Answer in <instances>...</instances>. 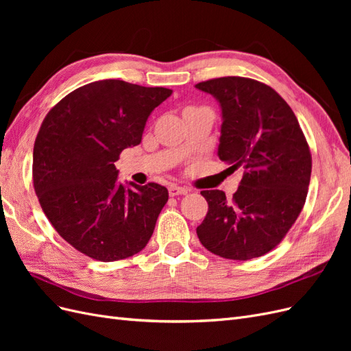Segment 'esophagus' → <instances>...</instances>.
I'll return each instance as SVG.
<instances>
[{
  "label": "esophagus",
  "mask_w": 351,
  "mask_h": 351,
  "mask_svg": "<svg viewBox=\"0 0 351 351\" xmlns=\"http://www.w3.org/2000/svg\"><path fill=\"white\" fill-rule=\"evenodd\" d=\"M189 190L184 187H178V186H169L168 187V193L169 196H178V195H187Z\"/></svg>",
  "instance_id": "obj_1"
}]
</instances>
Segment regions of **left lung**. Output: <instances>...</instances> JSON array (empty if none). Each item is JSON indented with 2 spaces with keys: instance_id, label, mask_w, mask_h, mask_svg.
I'll return each instance as SVG.
<instances>
[{
  "instance_id": "1",
  "label": "left lung",
  "mask_w": 351,
  "mask_h": 351,
  "mask_svg": "<svg viewBox=\"0 0 351 351\" xmlns=\"http://www.w3.org/2000/svg\"><path fill=\"white\" fill-rule=\"evenodd\" d=\"M196 88L219 101L218 156L243 177L231 199L202 190L208 214L196 228L204 246L221 258L249 261L284 240L304 206L312 155L290 105L268 84L227 76Z\"/></svg>"
}]
</instances>
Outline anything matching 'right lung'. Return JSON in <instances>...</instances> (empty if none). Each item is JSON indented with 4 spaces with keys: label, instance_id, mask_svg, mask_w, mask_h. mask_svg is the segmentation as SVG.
<instances>
[{
    "label": "right lung",
    "instance_id": "add662e5",
    "mask_svg": "<svg viewBox=\"0 0 351 351\" xmlns=\"http://www.w3.org/2000/svg\"><path fill=\"white\" fill-rule=\"evenodd\" d=\"M171 89L99 80L70 92L40 124L32 177L39 204L58 234L86 256L114 262L149 241L168 190L124 187L114 165L139 145L149 114Z\"/></svg>",
    "mask_w": 351,
    "mask_h": 351
}]
</instances>
